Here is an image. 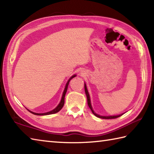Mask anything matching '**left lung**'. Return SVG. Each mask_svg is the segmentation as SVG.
<instances>
[{
  "instance_id": "1",
  "label": "left lung",
  "mask_w": 154,
  "mask_h": 154,
  "mask_svg": "<svg viewBox=\"0 0 154 154\" xmlns=\"http://www.w3.org/2000/svg\"><path fill=\"white\" fill-rule=\"evenodd\" d=\"M85 94H86V96H87V104H88V106L90 108V109L91 110L92 113L94 114V115L96 116L99 117V118H101V119H116V118H117V117H120L121 116H122L123 114H120V115H118V116H100V115H98V114L96 113L94 111H93V107L91 106V99H90V96H89V92H88V90H87V86H86V84L85 83Z\"/></svg>"
}]
</instances>
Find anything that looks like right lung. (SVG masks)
<instances>
[{
    "label": "right lung",
    "instance_id": "right-lung-1",
    "mask_svg": "<svg viewBox=\"0 0 154 154\" xmlns=\"http://www.w3.org/2000/svg\"><path fill=\"white\" fill-rule=\"evenodd\" d=\"M75 76H77V75H73V76H71L70 78H69V79L68 80L67 83H66V85L65 87V89H64V91H63V93L61 101H60V103H59V105H57V106L55 108V109H53L52 111H49V112H46V113H35V112H32V111H31L29 110L28 109H26L28 110V111H29L31 113L34 114V115H36V116H47V115H50V114H53V113H56L57 112H59V111L62 109V107H63V105H64V103H65V94H66V92H67V88H68V85H69V81H70V80L71 79H73V78L75 77Z\"/></svg>",
    "mask_w": 154,
    "mask_h": 154
}]
</instances>
